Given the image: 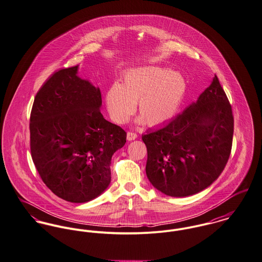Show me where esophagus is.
<instances>
[{"mask_svg": "<svg viewBox=\"0 0 262 262\" xmlns=\"http://www.w3.org/2000/svg\"><path fill=\"white\" fill-rule=\"evenodd\" d=\"M137 137H138V136H137V134H136V133H134V132L129 131V132L127 133V140H128V141L135 140Z\"/></svg>", "mask_w": 262, "mask_h": 262, "instance_id": "1", "label": "esophagus"}]
</instances>
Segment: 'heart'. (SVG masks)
<instances>
[{
    "label": "heart",
    "mask_w": 262,
    "mask_h": 262,
    "mask_svg": "<svg viewBox=\"0 0 262 262\" xmlns=\"http://www.w3.org/2000/svg\"><path fill=\"white\" fill-rule=\"evenodd\" d=\"M186 92V79L180 72L167 67L146 66L127 72L123 85L112 84L105 100L111 117L116 122H127L139 102L142 115L139 120L156 126L176 114Z\"/></svg>",
    "instance_id": "obj_1"
}]
</instances>
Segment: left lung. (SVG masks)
I'll list each match as a JSON object with an SVG mask.
<instances>
[{"label": "left lung", "instance_id": "1", "mask_svg": "<svg viewBox=\"0 0 262 262\" xmlns=\"http://www.w3.org/2000/svg\"><path fill=\"white\" fill-rule=\"evenodd\" d=\"M233 130L232 108L215 75L196 103L162 128L143 135L149 181L173 197L207 188L229 159Z\"/></svg>", "mask_w": 262, "mask_h": 262}]
</instances>
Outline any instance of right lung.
I'll use <instances>...</instances> for the list:
<instances>
[{
    "label": "right lung",
    "instance_id": "right-lung-1",
    "mask_svg": "<svg viewBox=\"0 0 262 262\" xmlns=\"http://www.w3.org/2000/svg\"><path fill=\"white\" fill-rule=\"evenodd\" d=\"M78 66L53 74L35 97L30 147L48 188L74 203L99 196L111 181V158L126 132L101 114V92L77 76Z\"/></svg>",
    "mask_w": 262,
    "mask_h": 262
}]
</instances>
